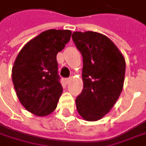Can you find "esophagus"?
<instances>
[{"label": "esophagus", "mask_w": 146, "mask_h": 146, "mask_svg": "<svg viewBox=\"0 0 146 146\" xmlns=\"http://www.w3.org/2000/svg\"><path fill=\"white\" fill-rule=\"evenodd\" d=\"M71 78H67V79H66V80H65V82H66V84H70V82H71Z\"/></svg>", "instance_id": "esophagus-1"}]
</instances>
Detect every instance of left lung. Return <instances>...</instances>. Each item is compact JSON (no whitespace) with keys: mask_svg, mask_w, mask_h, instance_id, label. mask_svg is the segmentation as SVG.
<instances>
[{"mask_svg":"<svg viewBox=\"0 0 146 146\" xmlns=\"http://www.w3.org/2000/svg\"><path fill=\"white\" fill-rule=\"evenodd\" d=\"M72 39L84 62V89L75 100L76 108L85 121H99L109 112L121 95L125 59L112 40L102 34L74 32Z\"/></svg>","mask_w":146,"mask_h":146,"instance_id":"8db88e82","label":"left lung"}]
</instances>
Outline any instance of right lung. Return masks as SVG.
<instances>
[{"mask_svg": "<svg viewBox=\"0 0 146 146\" xmlns=\"http://www.w3.org/2000/svg\"><path fill=\"white\" fill-rule=\"evenodd\" d=\"M69 30H48L30 40L20 50L12 68L17 98L28 112L38 116L57 107L62 88L56 56L71 38Z\"/></svg>", "mask_w": 146, "mask_h": 146, "instance_id": "obj_1", "label": "right lung"}]
</instances>
